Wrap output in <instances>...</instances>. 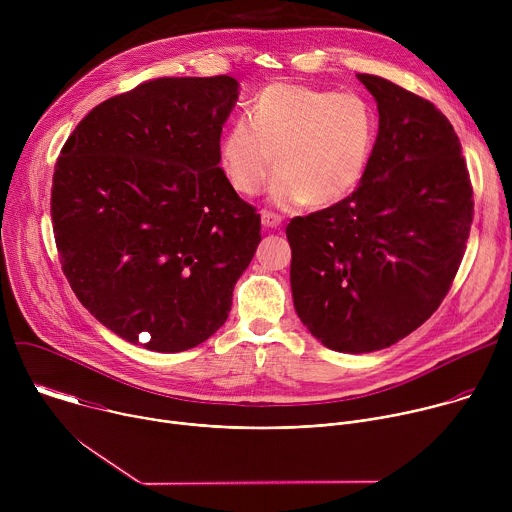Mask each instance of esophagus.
<instances>
[{
  "mask_svg": "<svg viewBox=\"0 0 512 512\" xmlns=\"http://www.w3.org/2000/svg\"><path fill=\"white\" fill-rule=\"evenodd\" d=\"M261 223L265 229H277L281 225V216L275 214V212H269V210H263L261 212Z\"/></svg>",
  "mask_w": 512,
  "mask_h": 512,
  "instance_id": "1",
  "label": "esophagus"
}]
</instances>
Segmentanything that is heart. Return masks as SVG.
<instances>
[{
	"mask_svg": "<svg viewBox=\"0 0 512 512\" xmlns=\"http://www.w3.org/2000/svg\"><path fill=\"white\" fill-rule=\"evenodd\" d=\"M379 131L375 107L356 93L271 85L221 139L218 162L243 196L263 190L275 206L340 202L362 182Z\"/></svg>",
	"mask_w": 512,
	"mask_h": 512,
	"instance_id": "1",
	"label": "heart"
}]
</instances>
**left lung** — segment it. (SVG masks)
I'll return each instance as SVG.
<instances>
[{"label":"left lung","mask_w":512,"mask_h":512,"mask_svg":"<svg viewBox=\"0 0 512 512\" xmlns=\"http://www.w3.org/2000/svg\"><path fill=\"white\" fill-rule=\"evenodd\" d=\"M379 109L362 182L291 218V294L304 326L336 352H375L417 330L452 287L474 200L460 139L427 99L358 75Z\"/></svg>","instance_id":"8db88e82"}]
</instances>
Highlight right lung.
I'll return each instance as SVG.
<instances>
[{"mask_svg":"<svg viewBox=\"0 0 512 512\" xmlns=\"http://www.w3.org/2000/svg\"><path fill=\"white\" fill-rule=\"evenodd\" d=\"M233 77H164L97 105L54 166L62 271L111 332L182 352L221 328L261 216L218 168Z\"/></svg>","mask_w":512,"mask_h":512,"instance_id":"add662e5","label":"right lung"}]
</instances>
